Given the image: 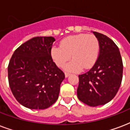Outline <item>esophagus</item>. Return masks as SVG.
<instances>
[{"instance_id":"esophagus-1","label":"esophagus","mask_w":130,"mask_h":130,"mask_svg":"<svg viewBox=\"0 0 130 130\" xmlns=\"http://www.w3.org/2000/svg\"><path fill=\"white\" fill-rule=\"evenodd\" d=\"M70 73H68V72H65V76L66 78H67V77H68V76H70Z\"/></svg>"}]
</instances>
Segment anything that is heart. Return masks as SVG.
I'll return each mask as SVG.
<instances>
[{
    "mask_svg": "<svg viewBox=\"0 0 130 130\" xmlns=\"http://www.w3.org/2000/svg\"><path fill=\"white\" fill-rule=\"evenodd\" d=\"M100 52V42L94 35L85 33L70 35L61 40L59 46H54L51 55L58 67L62 68L72 57L73 59L65 65L66 70L79 71L82 68L89 69L97 61Z\"/></svg>",
    "mask_w": 130,
    "mask_h": 130,
    "instance_id": "1",
    "label": "heart"
}]
</instances>
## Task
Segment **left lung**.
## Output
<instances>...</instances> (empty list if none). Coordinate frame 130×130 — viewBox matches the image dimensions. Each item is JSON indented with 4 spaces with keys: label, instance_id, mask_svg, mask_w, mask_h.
I'll list each match as a JSON object with an SVG mask.
<instances>
[{
    "label": "left lung",
    "instance_id": "1",
    "mask_svg": "<svg viewBox=\"0 0 130 130\" xmlns=\"http://www.w3.org/2000/svg\"><path fill=\"white\" fill-rule=\"evenodd\" d=\"M100 42V54L90 70L79 75L77 97L90 106L104 105L114 98L121 84L123 65L117 45L109 37L93 32Z\"/></svg>",
    "mask_w": 130,
    "mask_h": 130
}]
</instances>
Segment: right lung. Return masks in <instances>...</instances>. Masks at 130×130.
<instances>
[{
  "instance_id": "1",
  "label": "right lung",
  "mask_w": 130,
  "mask_h": 130,
  "mask_svg": "<svg viewBox=\"0 0 130 130\" xmlns=\"http://www.w3.org/2000/svg\"><path fill=\"white\" fill-rule=\"evenodd\" d=\"M53 37H35L22 44L9 62L8 81L16 100L30 109H44L58 98L65 74L51 56Z\"/></svg>"
}]
</instances>
